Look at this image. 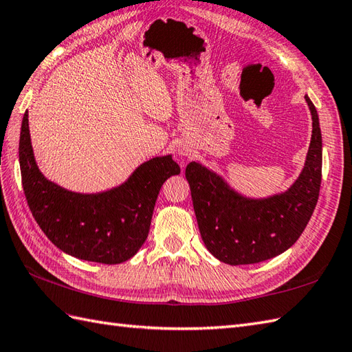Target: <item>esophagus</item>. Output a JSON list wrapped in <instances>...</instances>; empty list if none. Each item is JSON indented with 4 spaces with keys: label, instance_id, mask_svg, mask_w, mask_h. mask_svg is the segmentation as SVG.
<instances>
[{
    "label": "esophagus",
    "instance_id": "obj_1",
    "mask_svg": "<svg viewBox=\"0 0 352 352\" xmlns=\"http://www.w3.org/2000/svg\"><path fill=\"white\" fill-rule=\"evenodd\" d=\"M178 155L179 156H188V155H190V150H188L186 146H182V147H178Z\"/></svg>",
    "mask_w": 352,
    "mask_h": 352
}]
</instances>
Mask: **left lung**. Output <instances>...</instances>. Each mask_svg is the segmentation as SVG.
Masks as SVG:
<instances>
[{
    "instance_id": "obj_1",
    "label": "left lung",
    "mask_w": 352,
    "mask_h": 352,
    "mask_svg": "<svg viewBox=\"0 0 352 352\" xmlns=\"http://www.w3.org/2000/svg\"><path fill=\"white\" fill-rule=\"evenodd\" d=\"M305 101L312 117L311 144L299 177L287 190L247 196L199 162L187 165L186 178L202 241L220 262L251 265L283 254L308 224L320 193L322 140L318 113L308 95Z\"/></svg>"
}]
</instances>
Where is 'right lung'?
<instances>
[{
  "label": "right lung",
  "mask_w": 352,
  "mask_h": 352,
  "mask_svg": "<svg viewBox=\"0 0 352 352\" xmlns=\"http://www.w3.org/2000/svg\"><path fill=\"white\" fill-rule=\"evenodd\" d=\"M19 164L26 201L46 236L69 256L104 265L123 263L138 253L160 187L179 174L173 156H156L119 186L96 193L68 190L44 177L35 162L28 111L22 119Z\"/></svg>",
  "instance_id": "add662e5"
}]
</instances>
